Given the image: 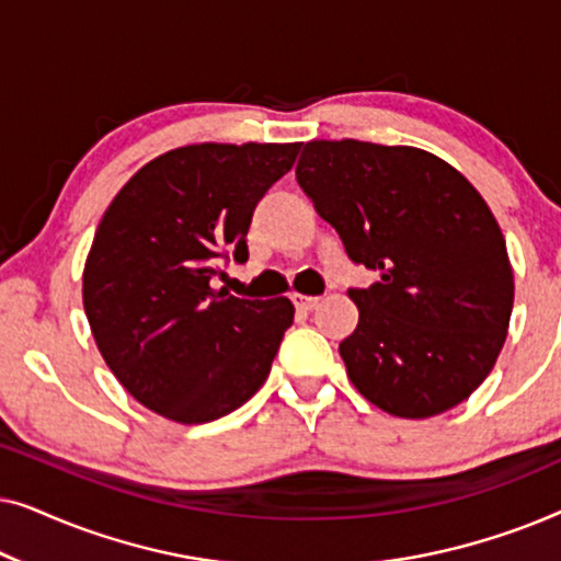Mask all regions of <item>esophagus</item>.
I'll return each instance as SVG.
<instances>
[{
  "label": "esophagus",
  "instance_id": "34e87169",
  "mask_svg": "<svg viewBox=\"0 0 561 561\" xmlns=\"http://www.w3.org/2000/svg\"><path fill=\"white\" fill-rule=\"evenodd\" d=\"M294 304H296V309H301V311H313L319 306V298L317 296H301V294H296L294 296Z\"/></svg>",
  "mask_w": 561,
  "mask_h": 561
}]
</instances>
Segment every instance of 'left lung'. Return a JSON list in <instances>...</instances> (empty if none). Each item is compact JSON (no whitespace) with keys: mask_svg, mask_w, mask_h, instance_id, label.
<instances>
[{"mask_svg":"<svg viewBox=\"0 0 561 561\" xmlns=\"http://www.w3.org/2000/svg\"><path fill=\"white\" fill-rule=\"evenodd\" d=\"M296 181L355 263L357 329L340 344L359 393L390 416L428 419L478 390L501 355L513 267L478 188L411 145L311 140Z\"/></svg>","mask_w":561,"mask_h":561,"instance_id":"1","label":"left lung"}]
</instances>
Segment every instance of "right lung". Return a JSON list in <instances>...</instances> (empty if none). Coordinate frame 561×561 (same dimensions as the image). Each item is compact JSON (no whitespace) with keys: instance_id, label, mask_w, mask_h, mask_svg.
Returning a JSON list of instances; mask_svg holds the SVG:
<instances>
[{"instance_id":"1","label":"right lung","mask_w":561,"mask_h":561,"mask_svg":"<svg viewBox=\"0 0 561 561\" xmlns=\"http://www.w3.org/2000/svg\"><path fill=\"white\" fill-rule=\"evenodd\" d=\"M301 142H198L145 163L106 206L83 265V311L104 363L145 409L206 424L248 403L294 324L286 296L217 288L248 260L252 211Z\"/></svg>"}]
</instances>
